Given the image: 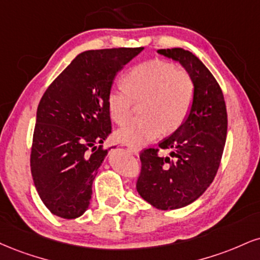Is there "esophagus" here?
<instances>
[{
	"mask_svg": "<svg viewBox=\"0 0 260 260\" xmlns=\"http://www.w3.org/2000/svg\"><path fill=\"white\" fill-rule=\"evenodd\" d=\"M128 150H129L131 152H133L134 155H137L138 156L139 155V152H140V149L139 148H136V146H131V145H128Z\"/></svg>",
	"mask_w": 260,
	"mask_h": 260,
	"instance_id": "obj_1",
	"label": "esophagus"
}]
</instances>
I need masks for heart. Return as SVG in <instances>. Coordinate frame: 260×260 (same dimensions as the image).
Returning <instances> with one entry per match:
<instances>
[{"instance_id":"heart-1","label":"heart","mask_w":260,"mask_h":260,"mask_svg":"<svg viewBox=\"0 0 260 260\" xmlns=\"http://www.w3.org/2000/svg\"><path fill=\"white\" fill-rule=\"evenodd\" d=\"M123 87L111 88L106 99L110 117L118 124L129 120L134 104H142L143 120L131 122L116 132L118 142L140 146L179 128L191 110L195 86L185 70L172 62L150 60L131 69Z\"/></svg>"}]
</instances>
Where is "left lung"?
Segmentation results:
<instances>
[{
	"instance_id": "left-lung-1",
	"label": "left lung",
	"mask_w": 260,
	"mask_h": 260,
	"mask_svg": "<svg viewBox=\"0 0 260 260\" xmlns=\"http://www.w3.org/2000/svg\"><path fill=\"white\" fill-rule=\"evenodd\" d=\"M157 53L179 62L195 86L186 120L158 144L170 156H158V149H145L140 154L137 191L155 208L167 211L190 205L211 185L224 151L228 115L219 84L196 55L183 48Z\"/></svg>"
}]
</instances>
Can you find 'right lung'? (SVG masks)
<instances>
[{"instance_id":"right-lung-1","label":"right lung","mask_w":260,"mask_h":260,"mask_svg":"<svg viewBox=\"0 0 260 260\" xmlns=\"http://www.w3.org/2000/svg\"><path fill=\"white\" fill-rule=\"evenodd\" d=\"M143 49L80 53L41 98L31 174L42 202L57 217L75 219L88 208L93 180L108 155L102 144L111 133L106 99L112 81Z\"/></svg>"}]
</instances>
